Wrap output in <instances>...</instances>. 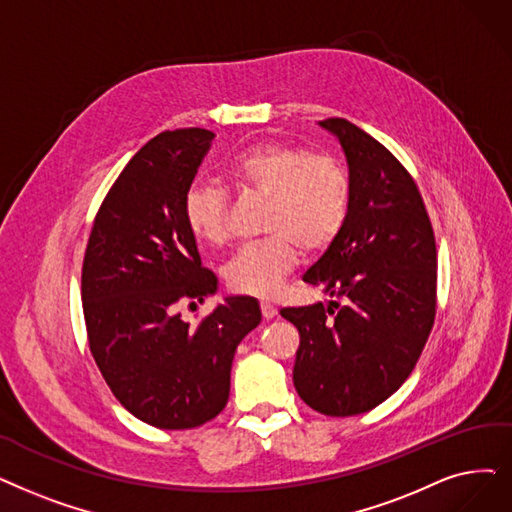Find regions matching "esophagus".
I'll return each instance as SVG.
<instances>
[{"label": "esophagus", "instance_id": "34e87169", "mask_svg": "<svg viewBox=\"0 0 512 512\" xmlns=\"http://www.w3.org/2000/svg\"><path fill=\"white\" fill-rule=\"evenodd\" d=\"M261 314H263L265 320H272V318L278 314V309H276V305L270 303V301H261Z\"/></svg>", "mask_w": 512, "mask_h": 512}]
</instances>
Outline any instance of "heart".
Masks as SVG:
<instances>
[{
  "label": "heart",
  "mask_w": 512,
  "mask_h": 512,
  "mask_svg": "<svg viewBox=\"0 0 512 512\" xmlns=\"http://www.w3.org/2000/svg\"><path fill=\"white\" fill-rule=\"evenodd\" d=\"M226 180L242 192L268 196L263 242L242 247L226 265L234 293L272 297L305 253H322L341 234L351 203L343 165L328 154L284 142H259L238 152L224 167ZM196 240L219 247L228 238V196L224 188L194 182L182 205Z\"/></svg>",
  "instance_id": "1"
}]
</instances>
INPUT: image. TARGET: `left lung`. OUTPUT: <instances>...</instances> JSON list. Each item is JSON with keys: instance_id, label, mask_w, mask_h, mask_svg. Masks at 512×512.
Returning a JSON list of instances; mask_svg holds the SVG:
<instances>
[{"instance_id": "left-lung-1", "label": "left lung", "mask_w": 512, "mask_h": 512, "mask_svg": "<svg viewBox=\"0 0 512 512\" xmlns=\"http://www.w3.org/2000/svg\"><path fill=\"white\" fill-rule=\"evenodd\" d=\"M320 127L345 152L351 184L341 234L303 274L328 305L284 307L299 330L293 383L326 416L362 414L414 370L435 320L437 249L422 196L393 154L347 119Z\"/></svg>"}]
</instances>
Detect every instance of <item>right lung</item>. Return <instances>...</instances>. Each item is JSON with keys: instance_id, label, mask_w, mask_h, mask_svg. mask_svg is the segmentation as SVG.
Returning <instances> with one entry per match:
<instances>
[{"instance_id": "add662e5", "label": "right lung", "mask_w": 512, "mask_h": 512, "mask_svg": "<svg viewBox=\"0 0 512 512\" xmlns=\"http://www.w3.org/2000/svg\"><path fill=\"white\" fill-rule=\"evenodd\" d=\"M215 133L163 131L125 165L87 240L81 299L90 351L125 410L194 429L226 408L238 343L261 322L253 297H226L198 326L177 303L217 293L182 205Z\"/></svg>"}]
</instances>
